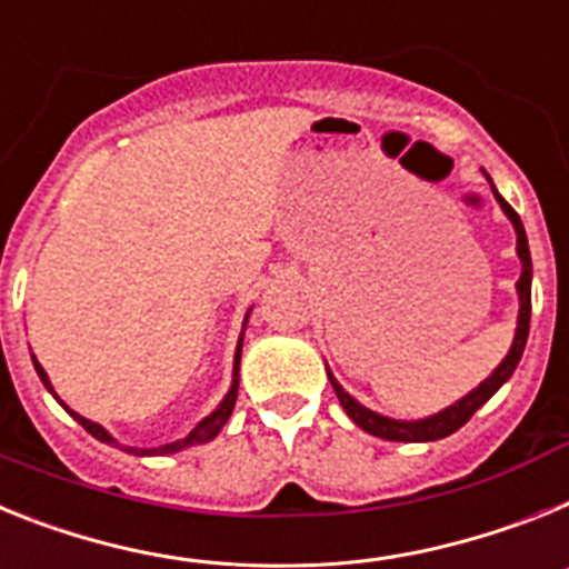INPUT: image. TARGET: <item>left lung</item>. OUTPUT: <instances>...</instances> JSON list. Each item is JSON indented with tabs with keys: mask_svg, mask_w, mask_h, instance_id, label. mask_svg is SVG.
Returning a JSON list of instances; mask_svg holds the SVG:
<instances>
[{
	"mask_svg": "<svg viewBox=\"0 0 569 569\" xmlns=\"http://www.w3.org/2000/svg\"><path fill=\"white\" fill-rule=\"evenodd\" d=\"M496 191V189H492ZM498 202H501L503 214L510 217L512 226H516V234H518V257H521V278H518V300H521V309H518V329H516V340H512V349L510 355L501 360V367L496 369V372L490 375V378L483 380L481 387L472 389V392L467 395V398H461L458 403H452L449 409H443V412L432 415V418H423V421H392V418H383V415L372 412V409L360 407L358 401H352L349 395L343 392V389L338 387V380L329 375V380H332L335 387V395H338L340 407L346 409V415L352 418L355 423H358L363 432L375 435V438H383V441H438V438H447V435H452L456 429H461L463 423L472 418V415L478 412V409L483 407V403L490 401L492 395L501 389V383L507 378H510L512 372H516L518 360H521L523 355V346H527V335H530V283H532V260H530V246H527V234H523V223L521 217L516 214V209H512L510 202L503 200L501 194L496 191Z\"/></svg>",
	"mask_w": 569,
	"mask_h": 569,
	"instance_id": "obj_1",
	"label": "left lung"
}]
</instances>
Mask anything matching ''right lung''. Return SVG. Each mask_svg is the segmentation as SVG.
Returning <instances> with one entry per match:
<instances>
[{
  "instance_id": "1",
  "label": "right lung",
  "mask_w": 569,
  "mask_h": 569,
  "mask_svg": "<svg viewBox=\"0 0 569 569\" xmlns=\"http://www.w3.org/2000/svg\"><path fill=\"white\" fill-rule=\"evenodd\" d=\"M240 352H243V338H240V343H237V355H234V387H231V392L226 395V401L220 403V407H217L214 412H211L209 418H206V421H200L194 429H191L189 438H182V441H177V443H166V447H160V449H126V452H134V456H174V452H180V449H189V447H197V443L211 441V438H214V435L220 432V429H223V423L229 421L231 409H234V401H237V372H240ZM33 367H37V372H39V378H42V383H46V387L51 389V383H48L46 369L39 367L37 360H33ZM51 392H53V389H51ZM71 415H73V418H77L79 423H82V427L88 429V432L93 435V438H97V441L113 443V438L106 432V429L100 427V423L86 421V418H82V415H77V412H71ZM113 447H117V443H113Z\"/></svg>"
}]
</instances>
